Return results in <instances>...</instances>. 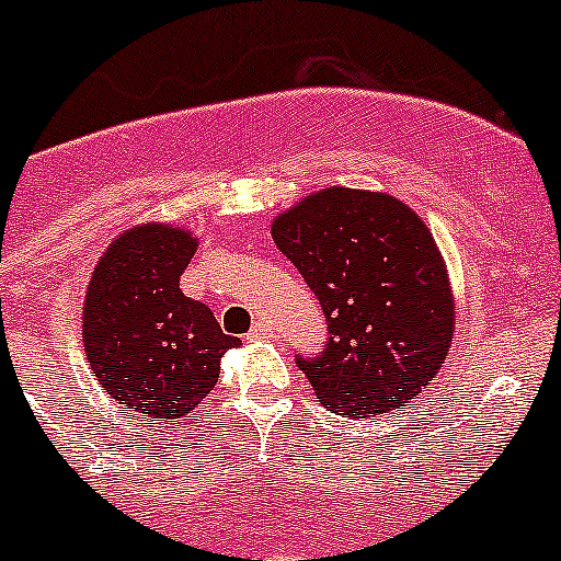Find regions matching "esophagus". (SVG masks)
<instances>
[{"mask_svg":"<svg viewBox=\"0 0 561 561\" xmlns=\"http://www.w3.org/2000/svg\"><path fill=\"white\" fill-rule=\"evenodd\" d=\"M270 336H272V328H270V322H264V320L255 322V325L250 328V333H247V339H250V342H261V339H270Z\"/></svg>","mask_w":561,"mask_h":561,"instance_id":"obj_1","label":"esophagus"}]
</instances>
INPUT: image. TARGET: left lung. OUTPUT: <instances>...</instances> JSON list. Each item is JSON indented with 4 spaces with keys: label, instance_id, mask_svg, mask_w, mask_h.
Returning a JSON list of instances; mask_svg holds the SVG:
<instances>
[{
    "label": "left lung",
    "instance_id": "obj_1",
    "mask_svg": "<svg viewBox=\"0 0 561 561\" xmlns=\"http://www.w3.org/2000/svg\"><path fill=\"white\" fill-rule=\"evenodd\" d=\"M272 239L325 311V351L297 358L325 409L375 417L434 381L456 300L439 247L409 205L331 186L277 214Z\"/></svg>",
    "mask_w": 561,
    "mask_h": 561
}]
</instances>
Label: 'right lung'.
<instances>
[{
  "instance_id": "obj_1",
  "label": "right lung",
  "mask_w": 561,
  "mask_h": 561,
  "mask_svg": "<svg viewBox=\"0 0 561 561\" xmlns=\"http://www.w3.org/2000/svg\"><path fill=\"white\" fill-rule=\"evenodd\" d=\"M197 250L192 230L144 222L107 244L82 302V347L96 381L144 420L192 414L239 339L180 291Z\"/></svg>"
}]
</instances>
